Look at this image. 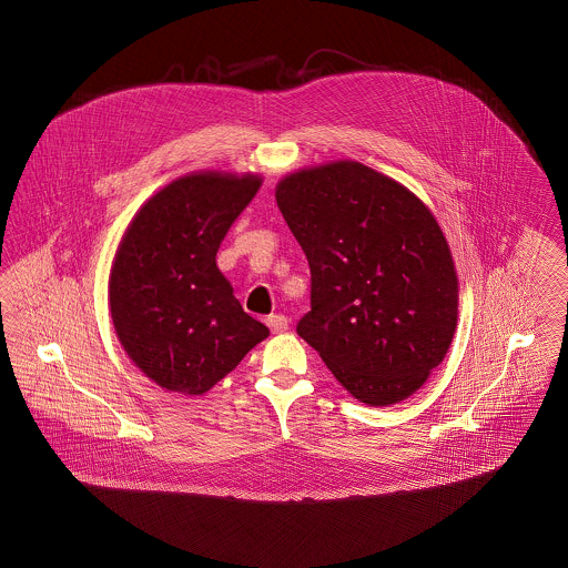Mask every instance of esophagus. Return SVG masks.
<instances>
[{"instance_id":"obj_1","label":"esophagus","mask_w":568,"mask_h":568,"mask_svg":"<svg viewBox=\"0 0 568 568\" xmlns=\"http://www.w3.org/2000/svg\"><path fill=\"white\" fill-rule=\"evenodd\" d=\"M266 324H268V327H271L274 334H283V332L287 329L290 322H287L285 315H271V317L266 320Z\"/></svg>"}]
</instances>
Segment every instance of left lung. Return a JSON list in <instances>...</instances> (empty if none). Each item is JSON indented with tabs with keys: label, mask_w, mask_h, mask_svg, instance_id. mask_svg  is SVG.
Masks as SVG:
<instances>
[{
	"label": "left lung",
	"mask_w": 568,
	"mask_h": 568,
	"mask_svg": "<svg viewBox=\"0 0 568 568\" xmlns=\"http://www.w3.org/2000/svg\"><path fill=\"white\" fill-rule=\"evenodd\" d=\"M274 195L311 266L297 334L359 403L415 394L458 325V274L433 211L352 160L290 172Z\"/></svg>",
	"instance_id": "8db88e82"
}]
</instances>
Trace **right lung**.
I'll use <instances>...</instances> for the list:
<instances>
[{
	"label": "right lung",
	"instance_id": "1",
	"mask_svg": "<svg viewBox=\"0 0 568 568\" xmlns=\"http://www.w3.org/2000/svg\"><path fill=\"white\" fill-rule=\"evenodd\" d=\"M260 174L191 172L151 195L112 260L110 317L135 366L168 392L202 396L271 329L246 315L216 268Z\"/></svg>",
	"mask_w": 568,
	"mask_h": 568
}]
</instances>
